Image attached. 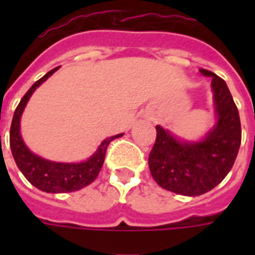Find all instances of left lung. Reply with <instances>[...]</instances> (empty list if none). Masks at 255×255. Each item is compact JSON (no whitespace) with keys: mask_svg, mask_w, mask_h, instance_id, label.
Here are the masks:
<instances>
[{"mask_svg":"<svg viewBox=\"0 0 255 255\" xmlns=\"http://www.w3.org/2000/svg\"><path fill=\"white\" fill-rule=\"evenodd\" d=\"M212 78L217 124L199 143H183L157 126V138L149 154L151 176L168 191L195 197L210 191L224 179L241 147L239 112L223 79L208 69Z\"/></svg>","mask_w":255,"mask_h":255,"instance_id":"8db88e82","label":"left lung"}]
</instances>
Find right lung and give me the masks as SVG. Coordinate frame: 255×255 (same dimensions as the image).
I'll return each mask as SVG.
<instances>
[{"mask_svg":"<svg viewBox=\"0 0 255 255\" xmlns=\"http://www.w3.org/2000/svg\"><path fill=\"white\" fill-rule=\"evenodd\" d=\"M57 69L58 67L54 68L52 71H49L43 78L36 80L35 83L31 86V89L25 93L24 97L21 98L20 104L14 111L13 119H12L9 142H10V150H12V154L16 161V165L19 166L21 173L32 186L46 192H71L80 190L84 186H89L90 183L94 182L95 177L98 176L101 168L104 165L108 146L113 139L122 136V133L105 139L101 143L98 150L95 151V154L80 164L53 162V161L43 160L41 157L32 154L30 150L25 147L24 142L20 136V117L24 111L27 101L30 100L31 94L35 91L39 84L43 83Z\"/></svg>","mask_w":255,"mask_h":255,"instance_id":"1","label":"right lung"}]
</instances>
